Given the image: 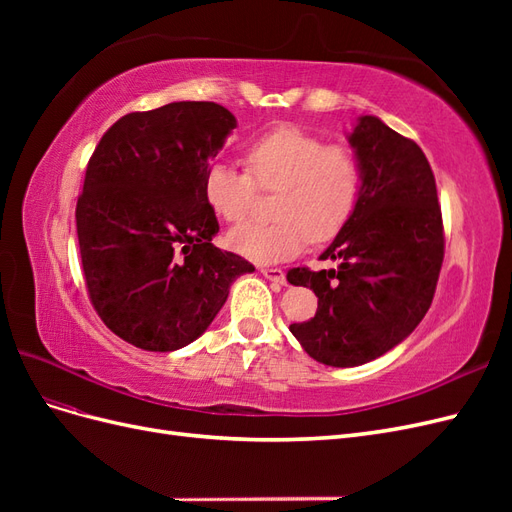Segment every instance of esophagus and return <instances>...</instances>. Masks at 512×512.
Wrapping results in <instances>:
<instances>
[{"mask_svg": "<svg viewBox=\"0 0 512 512\" xmlns=\"http://www.w3.org/2000/svg\"><path fill=\"white\" fill-rule=\"evenodd\" d=\"M260 273L267 277V280L271 282H277V284H286V273L282 269H275V267H260Z\"/></svg>", "mask_w": 512, "mask_h": 512, "instance_id": "34e87169", "label": "esophagus"}]
</instances>
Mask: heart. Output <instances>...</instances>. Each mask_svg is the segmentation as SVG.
Masks as SVG:
<instances>
[{
    "label": "heart",
    "instance_id": "heart-1",
    "mask_svg": "<svg viewBox=\"0 0 512 512\" xmlns=\"http://www.w3.org/2000/svg\"><path fill=\"white\" fill-rule=\"evenodd\" d=\"M361 158L348 145H327L297 126L262 134L247 147V168L215 162L205 194L226 222L252 211L260 190H277L273 222L250 220L228 232V245L260 265L294 258L309 239L329 241L352 218L361 196Z\"/></svg>",
    "mask_w": 512,
    "mask_h": 512
}]
</instances>
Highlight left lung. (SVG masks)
<instances>
[{
  "mask_svg": "<svg viewBox=\"0 0 512 512\" xmlns=\"http://www.w3.org/2000/svg\"><path fill=\"white\" fill-rule=\"evenodd\" d=\"M363 166L352 218L320 254L337 269L288 271L316 292V316L290 324L318 363L356 367L389 352L418 327L436 292L444 228L436 179L423 149L374 115L348 136Z\"/></svg>",
  "mask_w": 512,
  "mask_h": 512,
  "instance_id": "8db88e82",
  "label": "left lung"
}]
</instances>
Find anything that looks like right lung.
Segmentation results:
<instances>
[{
    "label": "right lung",
    "instance_id": "1",
    "mask_svg": "<svg viewBox=\"0 0 512 512\" xmlns=\"http://www.w3.org/2000/svg\"><path fill=\"white\" fill-rule=\"evenodd\" d=\"M237 128L215 102H170L104 132L76 203L85 286L123 342L173 352L207 331L254 265L215 247L209 160Z\"/></svg>",
    "mask_w": 512,
    "mask_h": 512
}]
</instances>
